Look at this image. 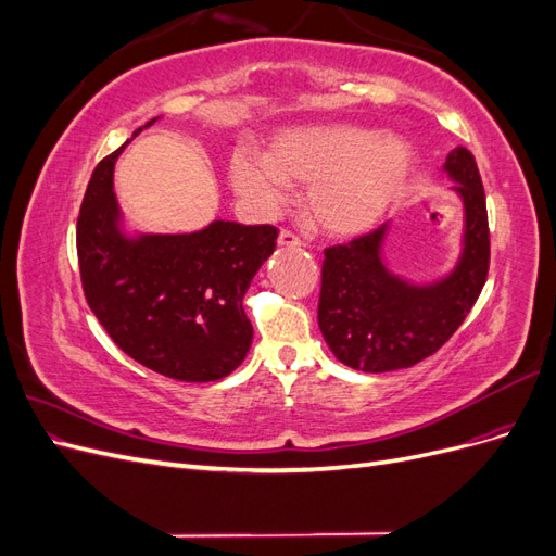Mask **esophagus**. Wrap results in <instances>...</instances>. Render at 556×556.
I'll return each mask as SVG.
<instances>
[{"instance_id": "esophagus-1", "label": "esophagus", "mask_w": 556, "mask_h": 556, "mask_svg": "<svg viewBox=\"0 0 556 556\" xmlns=\"http://www.w3.org/2000/svg\"><path fill=\"white\" fill-rule=\"evenodd\" d=\"M278 245H282V248H299V245H301V239L296 237L294 231H290V229H280V233H278Z\"/></svg>"}]
</instances>
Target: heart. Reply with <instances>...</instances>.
<instances>
[{
  "label": "heart",
  "mask_w": 556,
  "mask_h": 556,
  "mask_svg": "<svg viewBox=\"0 0 556 556\" xmlns=\"http://www.w3.org/2000/svg\"><path fill=\"white\" fill-rule=\"evenodd\" d=\"M413 169V150L396 134L362 127L285 129L264 160L231 157V185L260 211L282 204L285 188H308L306 211L329 237H355L392 208Z\"/></svg>",
  "instance_id": "1"
}]
</instances>
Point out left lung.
I'll list each match as a JSON object with an SVG mask.
<instances>
[{
    "mask_svg": "<svg viewBox=\"0 0 556 556\" xmlns=\"http://www.w3.org/2000/svg\"><path fill=\"white\" fill-rule=\"evenodd\" d=\"M443 172L464 204L462 255L427 285L394 276L382 262L387 225L325 250L317 323L327 345L350 368L384 374L433 355L459 329L490 271V225L476 157L454 148Z\"/></svg>",
    "mask_w": 556,
    "mask_h": 556,
    "instance_id": "left-lung-1",
    "label": "left lung"
}]
</instances>
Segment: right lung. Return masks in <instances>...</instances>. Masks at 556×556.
<instances>
[{
    "label": "right lung",
    "mask_w": 556,
    "mask_h": 556,
    "mask_svg": "<svg viewBox=\"0 0 556 556\" xmlns=\"http://www.w3.org/2000/svg\"><path fill=\"white\" fill-rule=\"evenodd\" d=\"M125 146L97 164L80 204L76 248L88 306L113 343L150 371L182 382L220 380L250 350L243 296L271 257L278 229L213 220L192 233L129 237L113 192Z\"/></svg>",
    "instance_id": "right-lung-1"
}]
</instances>
